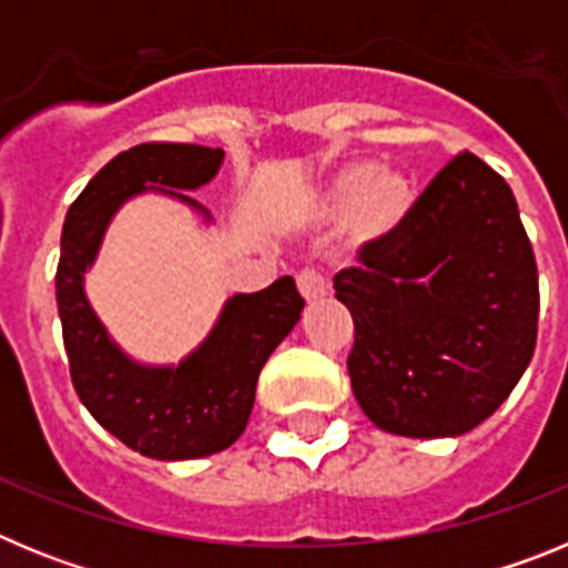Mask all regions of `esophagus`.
<instances>
[{
	"mask_svg": "<svg viewBox=\"0 0 568 568\" xmlns=\"http://www.w3.org/2000/svg\"><path fill=\"white\" fill-rule=\"evenodd\" d=\"M295 281H298V293L304 295V301L324 298V295H327V290H329L327 278H324L318 270H301L298 278H295Z\"/></svg>",
	"mask_w": 568,
	"mask_h": 568,
	"instance_id": "34e87169",
	"label": "esophagus"
}]
</instances>
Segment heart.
Instances as JSON below:
<instances>
[{
	"mask_svg": "<svg viewBox=\"0 0 568 568\" xmlns=\"http://www.w3.org/2000/svg\"><path fill=\"white\" fill-rule=\"evenodd\" d=\"M413 207L415 193L406 175L378 170L373 162H349L324 187L318 222L346 219V239L355 247H381L404 230Z\"/></svg>",
	"mask_w": 568,
	"mask_h": 568,
	"instance_id": "heart-1",
	"label": "heart"
}]
</instances>
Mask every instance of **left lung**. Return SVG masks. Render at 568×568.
<instances>
[{
	"label": "left lung",
	"instance_id": "1",
	"mask_svg": "<svg viewBox=\"0 0 568 568\" xmlns=\"http://www.w3.org/2000/svg\"><path fill=\"white\" fill-rule=\"evenodd\" d=\"M335 275L353 313L346 369L378 429L458 438L526 373L538 341V264L509 184L458 153L389 244Z\"/></svg>",
	"mask_w": 568,
	"mask_h": 568
}]
</instances>
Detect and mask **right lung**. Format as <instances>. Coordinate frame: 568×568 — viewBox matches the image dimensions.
<instances>
[{
  "mask_svg": "<svg viewBox=\"0 0 568 568\" xmlns=\"http://www.w3.org/2000/svg\"><path fill=\"white\" fill-rule=\"evenodd\" d=\"M224 150L202 144H135L88 182L70 204L57 267L70 378L88 413L133 453L155 460H193L222 453L247 429L261 366L298 324L304 298L290 275L258 293L227 298L207 338L179 364L150 366L110 338L84 295L108 224L128 199L162 193L210 222L182 190L213 182Z\"/></svg>",
  "mask_w": 568,
  "mask_h": 568,
  "instance_id": "add662e5",
  "label": "right lung"
}]
</instances>
